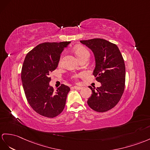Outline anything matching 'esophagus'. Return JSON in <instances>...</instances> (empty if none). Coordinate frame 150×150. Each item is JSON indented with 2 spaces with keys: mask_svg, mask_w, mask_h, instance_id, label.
<instances>
[{
  "mask_svg": "<svg viewBox=\"0 0 150 150\" xmlns=\"http://www.w3.org/2000/svg\"><path fill=\"white\" fill-rule=\"evenodd\" d=\"M72 88H74V89H75V90H81V89H82V88H81V87H80V86H73V87H72Z\"/></svg>",
  "mask_w": 150,
  "mask_h": 150,
  "instance_id": "obj_1",
  "label": "esophagus"
}]
</instances>
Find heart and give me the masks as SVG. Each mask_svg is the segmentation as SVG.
<instances>
[{"mask_svg": "<svg viewBox=\"0 0 150 150\" xmlns=\"http://www.w3.org/2000/svg\"><path fill=\"white\" fill-rule=\"evenodd\" d=\"M75 53L76 55H77V57L79 58V60L82 59V58L83 57H85V56L86 55H89V52L87 50L86 48H85V47H83L82 46H77L75 48ZM61 62V60L60 61V63ZM78 75H75L73 76V78H76L78 77Z\"/></svg>", "mask_w": 150, "mask_h": 150, "instance_id": "b5f03b06", "label": "heart"}]
</instances>
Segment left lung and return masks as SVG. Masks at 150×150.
<instances>
[{"mask_svg":"<svg viewBox=\"0 0 150 150\" xmlns=\"http://www.w3.org/2000/svg\"><path fill=\"white\" fill-rule=\"evenodd\" d=\"M92 51L96 60L93 75L101 86H89L92 94L88 99L89 107L97 112L110 110L118 103L125 89V66L118 46L103 39L80 41Z\"/></svg>","mask_w":150,"mask_h":150,"instance_id":"left-lung-1","label":"left lung"}]
</instances>
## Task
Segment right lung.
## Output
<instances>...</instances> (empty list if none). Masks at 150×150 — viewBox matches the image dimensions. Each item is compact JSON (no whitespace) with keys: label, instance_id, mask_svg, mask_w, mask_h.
<instances>
[{"label":"right lung","instance_id":"right-lung-1","mask_svg":"<svg viewBox=\"0 0 150 150\" xmlns=\"http://www.w3.org/2000/svg\"><path fill=\"white\" fill-rule=\"evenodd\" d=\"M70 42L39 44L27 54L23 62L21 78L27 100L36 112L47 118H54L62 112L70 91V88L62 84L54 92L49 85L50 73L55 70L60 54Z\"/></svg>","mask_w":150,"mask_h":150}]
</instances>
